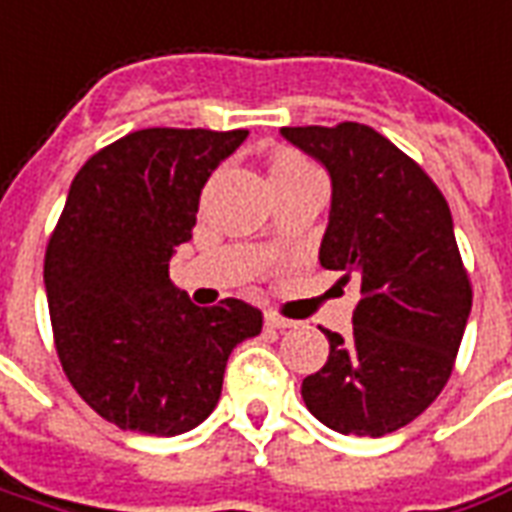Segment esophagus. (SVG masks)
<instances>
[{"label": "esophagus", "instance_id": "1", "mask_svg": "<svg viewBox=\"0 0 512 512\" xmlns=\"http://www.w3.org/2000/svg\"><path fill=\"white\" fill-rule=\"evenodd\" d=\"M264 324L267 327H272V330H286V327H297V322H292V319H283V316H278V313H264Z\"/></svg>", "mask_w": 512, "mask_h": 512}]
</instances>
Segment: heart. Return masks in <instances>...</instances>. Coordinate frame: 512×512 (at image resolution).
<instances>
[{"mask_svg":"<svg viewBox=\"0 0 512 512\" xmlns=\"http://www.w3.org/2000/svg\"><path fill=\"white\" fill-rule=\"evenodd\" d=\"M305 174H316L311 163L294 152H281L278 158L272 160L270 177L272 179H289V177H305Z\"/></svg>","mask_w":512,"mask_h":512,"instance_id":"b5f03b06","label":"heart"}]
</instances>
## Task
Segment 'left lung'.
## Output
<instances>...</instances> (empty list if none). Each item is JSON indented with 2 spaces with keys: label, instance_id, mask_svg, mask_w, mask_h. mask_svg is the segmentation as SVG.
I'll list each match as a JSON object with an SVG mask.
<instances>
[{
  "label": "left lung",
  "instance_id": "8db88e82",
  "mask_svg": "<svg viewBox=\"0 0 512 512\" xmlns=\"http://www.w3.org/2000/svg\"><path fill=\"white\" fill-rule=\"evenodd\" d=\"M281 136L330 174L322 267L360 283L354 330L346 338L324 330L330 357L302 379V401L338 434H393L442 393L472 311L450 207L368 125L281 128Z\"/></svg>",
  "mask_w": 512,
  "mask_h": 512
}]
</instances>
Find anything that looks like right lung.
<instances>
[{
	"mask_svg": "<svg viewBox=\"0 0 512 512\" xmlns=\"http://www.w3.org/2000/svg\"><path fill=\"white\" fill-rule=\"evenodd\" d=\"M248 130L147 128L81 166L48 240V313L76 393L122 431L177 436L218 406L231 349L261 333L242 300L199 308L169 261L193 237L204 182Z\"/></svg>",
	"mask_w": 512,
	"mask_h": 512,
	"instance_id": "obj_1",
	"label": "right lung"
}]
</instances>
